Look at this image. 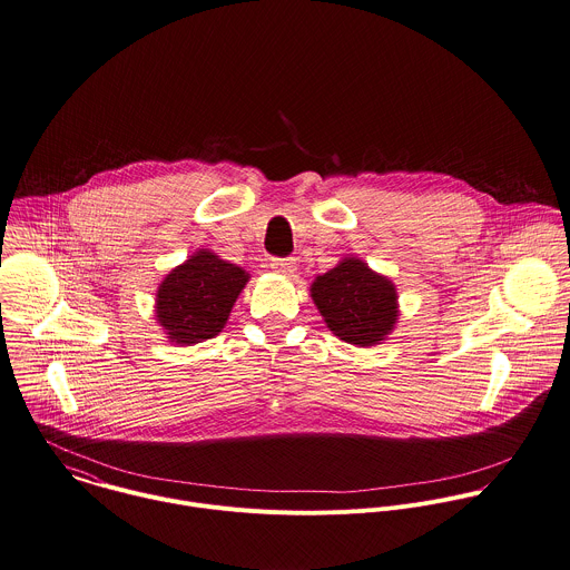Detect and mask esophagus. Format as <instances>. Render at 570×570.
Wrapping results in <instances>:
<instances>
[{"label": "esophagus", "instance_id": "esophagus-1", "mask_svg": "<svg viewBox=\"0 0 570 570\" xmlns=\"http://www.w3.org/2000/svg\"><path fill=\"white\" fill-rule=\"evenodd\" d=\"M271 268L275 273H282V275H293L297 271V264H295L293 257H273Z\"/></svg>", "mask_w": 570, "mask_h": 570}]
</instances>
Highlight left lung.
<instances>
[{
    "label": "left lung",
    "instance_id": "left-lung-1",
    "mask_svg": "<svg viewBox=\"0 0 570 570\" xmlns=\"http://www.w3.org/2000/svg\"><path fill=\"white\" fill-rule=\"evenodd\" d=\"M311 297L326 326L345 343L374 345L396 326L399 295L394 284L358 257H343L311 286Z\"/></svg>",
    "mask_w": 570,
    "mask_h": 570
}]
</instances>
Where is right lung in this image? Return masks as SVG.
<instances>
[{"label":"right lung","mask_w":570,"mask_h":570,"mask_svg":"<svg viewBox=\"0 0 570 570\" xmlns=\"http://www.w3.org/2000/svg\"><path fill=\"white\" fill-rule=\"evenodd\" d=\"M248 282V273L200 248L158 286L156 322L169 342L189 345L216 337Z\"/></svg>","instance_id":"1"}]
</instances>
